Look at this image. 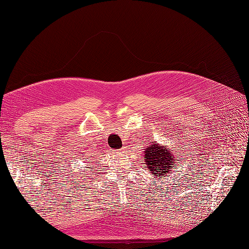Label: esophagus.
<instances>
[{
  "label": "esophagus",
  "instance_id": "1",
  "mask_svg": "<svg viewBox=\"0 0 249 249\" xmlns=\"http://www.w3.org/2000/svg\"><path fill=\"white\" fill-rule=\"evenodd\" d=\"M122 151H124V149H123V150H122Z\"/></svg>",
  "mask_w": 249,
  "mask_h": 249
}]
</instances>
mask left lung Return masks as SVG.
Instances as JSON below:
<instances>
[{"label":"left lung","instance_id":"left-lung-1","mask_svg":"<svg viewBox=\"0 0 249 249\" xmlns=\"http://www.w3.org/2000/svg\"><path fill=\"white\" fill-rule=\"evenodd\" d=\"M144 156L145 164L147 165L149 172L160 179L168 174L171 168H173L174 157L172 153L168 151L166 147L159 146L157 142L149 145V147L145 150Z\"/></svg>","mask_w":249,"mask_h":249}]
</instances>
